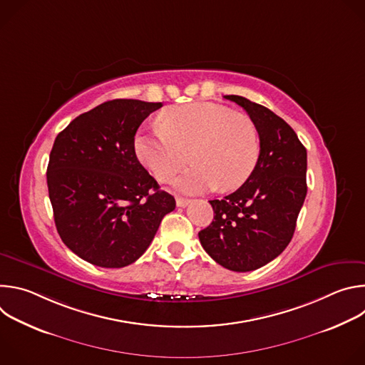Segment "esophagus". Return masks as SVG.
Here are the masks:
<instances>
[{
	"label": "esophagus",
	"mask_w": 365,
	"mask_h": 365,
	"mask_svg": "<svg viewBox=\"0 0 365 365\" xmlns=\"http://www.w3.org/2000/svg\"><path fill=\"white\" fill-rule=\"evenodd\" d=\"M190 203V199H187V197H176V205L178 206H180V207H183V206H186V205H189Z\"/></svg>",
	"instance_id": "34e87169"
}]
</instances>
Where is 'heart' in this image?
I'll list each match as a JSON object with an SVG mask.
<instances>
[{"mask_svg": "<svg viewBox=\"0 0 365 365\" xmlns=\"http://www.w3.org/2000/svg\"><path fill=\"white\" fill-rule=\"evenodd\" d=\"M162 128L140 131L134 140L138 160L160 182L170 180L186 163L193 168L176 179L180 192L199 193L220 186L231 190L254 172L259 137L254 121L215 102H192L168 108Z\"/></svg>", "mask_w": 365, "mask_h": 365, "instance_id": "obj_1", "label": "heart"}]
</instances>
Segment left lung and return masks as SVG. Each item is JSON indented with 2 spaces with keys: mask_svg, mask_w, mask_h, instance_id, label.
I'll list each match as a JSON object with an SVG mask.
<instances>
[{
  "mask_svg": "<svg viewBox=\"0 0 365 365\" xmlns=\"http://www.w3.org/2000/svg\"><path fill=\"white\" fill-rule=\"evenodd\" d=\"M259 137V158L234 193L210 200L214 221L199 232L203 250L232 272L266 266L289 245L306 197L307 154L293 128L269 108L238 95Z\"/></svg>",
  "mask_w": 365,
  "mask_h": 365,
  "instance_id": "8db88e82",
  "label": "left lung"
}]
</instances>
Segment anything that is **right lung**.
<instances>
[{
  "label": "right lung",
  "instance_id": "1",
  "mask_svg": "<svg viewBox=\"0 0 365 365\" xmlns=\"http://www.w3.org/2000/svg\"><path fill=\"white\" fill-rule=\"evenodd\" d=\"M162 107L138 99L107 101L76 117L50 151L47 187L58 232L93 266L134 263L176 207L134 150L138 127Z\"/></svg>",
  "mask_w": 365,
  "mask_h": 365
}]
</instances>
